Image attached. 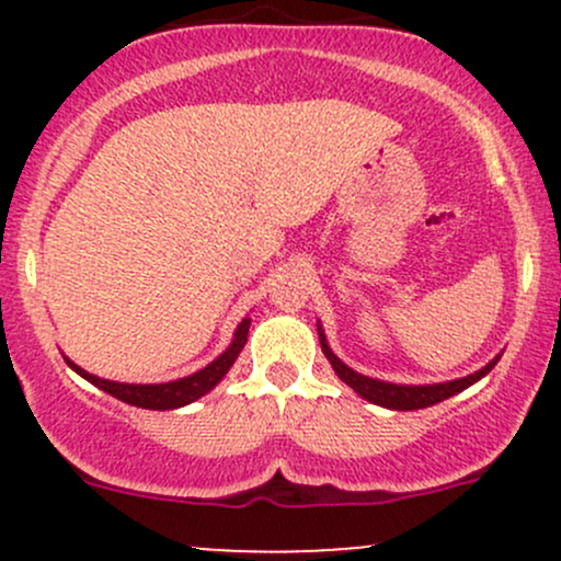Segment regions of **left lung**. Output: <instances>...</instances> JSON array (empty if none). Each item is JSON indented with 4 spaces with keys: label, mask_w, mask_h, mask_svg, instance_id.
<instances>
[{
    "label": "left lung",
    "mask_w": 561,
    "mask_h": 561,
    "mask_svg": "<svg viewBox=\"0 0 561 561\" xmlns=\"http://www.w3.org/2000/svg\"><path fill=\"white\" fill-rule=\"evenodd\" d=\"M317 330H319V343H321V351H324L327 362L332 364L334 375H337L347 388H353L358 392V396L364 398V401L369 403H377L382 405V409H392V411H414V409H427V405H435L440 401H446V398L456 396V392L467 390L469 385H474L478 379H482L488 375V371L493 369L495 364H499L501 356H495L493 362H488L482 369L474 371V375H467V377H459V379H450V382H435V385H396V382H385V379H375V377H366V375H358L356 369H351V366L340 362L337 356H334V351L327 343V334L321 330V324L317 321Z\"/></svg>",
    "instance_id": "1"
}]
</instances>
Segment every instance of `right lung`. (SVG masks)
Returning <instances> with one entry per match:
<instances>
[{
	"label": "right lung",
	"mask_w": 561,
	"mask_h": 561,
	"mask_svg": "<svg viewBox=\"0 0 561 561\" xmlns=\"http://www.w3.org/2000/svg\"><path fill=\"white\" fill-rule=\"evenodd\" d=\"M248 330H250V317H244L240 324H237L234 337L227 351L221 356L214 358L208 366L195 371L190 377H179L171 379V382H158V385H134V382H113V379H102L96 375H89L87 369H81L79 364H73L70 358H66V364L76 375H81L87 382H92L94 388L111 392L113 398L124 401L128 405H137V409H152V411H171V409H182L186 403H195L197 398H203L205 392H210L227 377V371L234 366L237 356L248 343Z\"/></svg>",
	"instance_id": "right-lung-1"
}]
</instances>
